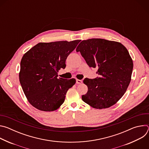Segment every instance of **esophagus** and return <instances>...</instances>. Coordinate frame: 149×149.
<instances>
[{"label": "esophagus", "instance_id": "1", "mask_svg": "<svg viewBox=\"0 0 149 149\" xmlns=\"http://www.w3.org/2000/svg\"><path fill=\"white\" fill-rule=\"evenodd\" d=\"M82 82V81L81 80V79H77L76 80V83H77V84H81Z\"/></svg>", "mask_w": 149, "mask_h": 149}]
</instances>
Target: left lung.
<instances>
[{
  "label": "left lung",
  "mask_w": 149,
  "mask_h": 149,
  "mask_svg": "<svg viewBox=\"0 0 149 149\" xmlns=\"http://www.w3.org/2000/svg\"><path fill=\"white\" fill-rule=\"evenodd\" d=\"M76 51L80 52L90 67L98 69L100 75L84 80L88 91L82 95L83 101L96 109L114 105L131 81L133 62L128 50L120 42L93 38L81 41Z\"/></svg>",
  "instance_id": "left-lung-1"
}]
</instances>
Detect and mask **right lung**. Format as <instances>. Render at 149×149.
Returning a JSON list of instances; mask_svg holds the SVG:
<instances>
[{"label": "right lung", "instance_id": "right-lung-1", "mask_svg": "<svg viewBox=\"0 0 149 149\" xmlns=\"http://www.w3.org/2000/svg\"><path fill=\"white\" fill-rule=\"evenodd\" d=\"M81 40L40 42L23 56L19 74L20 83L29 102L44 111L57 110L65 101L75 79L58 78L61 68Z\"/></svg>", "mask_w": 149, "mask_h": 149}]
</instances>
